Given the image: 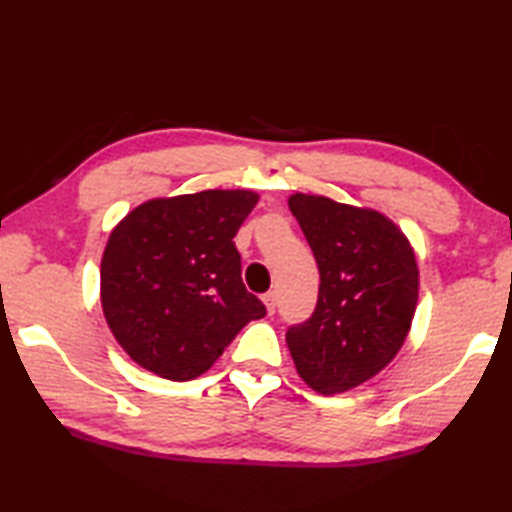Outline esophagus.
Masks as SVG:
<instances>
[{
    "label": "esophagus",
    "instance_id": "obj_1",
    "mask_svg": "<svg viewBox=\"0 0 512 512\" xmlns=\"http://www.w3.org/2000/svg\"><path fill=\"white\" fill-rule=\"evenodd\" d=\"M264 305H266V311L268 314H275V291H268L264 293Z\"/></svg>",
    "mask_w": 512,
    "mask_h": 512
}]
</instances>
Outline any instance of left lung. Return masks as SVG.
Returning a JSON list of instances; mask_svg holds the SVG:
<instances>
[{"mask_svg":"<svg viewBox=\"0 0 512 512\" xmlns=\"http://www.w3.org/2000/svg\"><path fill=\"white\" fill-rule=\"evenodd\" d=\"M289 210L320 273L316 309L289 327V352L309 388L345 393L400 352L418 305V262L404 232L377 210L314 194H293Z\"/></svg>","mask_w":512,"mask_h":512,"instance_id":"8db88e82","label":"left lung"}]
</instances>
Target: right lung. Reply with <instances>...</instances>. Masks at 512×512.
Segmentation results:
<instances>
[{"instance_id":"add662e5","label":"right lung","mask_w":512,"mask_h":512,"mask_svg":"<svg viewBox=\"0 0 512 512\" xmlns=\"http://www.w3.org/2000/svg\"><path fill=\"white\" fill-rule=\"evenodd\" d=\"M259 196L205 189L137 205L110 232L101 307L137 366L171 381L212 368L266 307L241 282L235 235Z\"/></svg>"}]
</instances>
